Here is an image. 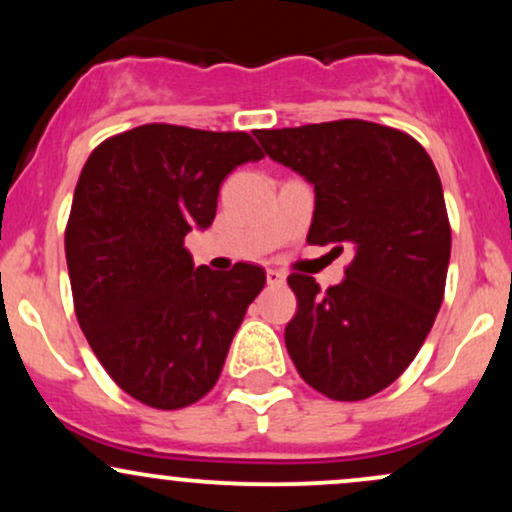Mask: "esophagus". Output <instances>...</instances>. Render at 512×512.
I'll list each match as a JSON object with an SVG mask.
<instances>
[{
  "label": "esophagus",
  "mask_w": 512,
  "mask_h": 512,
  "mask_svg": "<svg viewBox=\"0 0 512 512\" xmlns=\"http://www.w3.org/2000/svg\"><path fill=\"white\" fill-rule=\"evenodd\" d=\"M286 276L279 269H267V286H284Z\"/></svg>",
  "instance_id": "1"
}]
</instances>
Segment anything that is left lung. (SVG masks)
<instances>
[{
    "label": "left lung",
    "mask_w": 512,
    "mask_h": 512,
    "mask_svg": "<svg viewBox=\"0 0 512 512\" xmlns=\"http://www.w3.org/2000/svg\"><path fill=\"white\" fill-rule=\"evenodd\" d=\"M255 137L315 187L308 243L354 250L346 279L327 291L308 274L289 276L293 366L325 397L366 399L407 370L443 303L450 221L438 170L414 137L366 120Z\"/></svg>",
    "instance_id": "8db88e82"
}]
</instances>
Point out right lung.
<instances>
[{
    "instance_id": "right-lung-1",
    "label": "right lung",
    "mask_w": 512,
    "mask_h": 512,
    "mask_svg": "<svg viewBox=\"0 0 512 512\" xmlns=\"http://www.w3.org/2000/svg\"><path fill=\"white\" fill-rule=\"evenodd\" d=\"M264 154L248 132L142 125L88 156L64 231L76 320L105 373L154 409H182L219 380L264 269L195 267L223 178Z\"/></svg>"
}]
</instances>
